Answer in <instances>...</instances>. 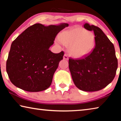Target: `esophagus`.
<instances>
[{"instance_id":"1","label":"esophagus","mask_w":121,"mask_h":121,"mask_svg":"<svg viewBox=\"0 0 121 121\" xmlns=\"http://www.w3.org/2000/svg\"><path fill=\"white\" fill-rule=\"evenodd\" d=\"M63 59H65V60H68L69 58H68V56H67V54H64V56H63Z\"/></svg>"}]
</instances>
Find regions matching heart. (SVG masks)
Wrapping results in <instances>:
<instances>
[{"mask_svg":"<svg viewBox=\"0 0 121 121\" xmlns=\"http://www.w3.org/2000/svg\"><path fill=\"white\" fill-rule=\"evenodd\" d=\"M58 44L69 46L70 54L76 58H80L89 53L95 45V38L91 32L83 28H77L61 33Z\"/></svg>","mask_w":121,"mask_h":121,"instance_id":"obj_1","label":"heart"}]
</instances>
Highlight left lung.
I'll use <instances>...</instances> for the list:
<instances>
[{
    "label": "left lung",
    "mask_w": 121,
    "mask_h": 121,
    "mask_svg": "<svg viewBox=\"0 0 121 121\" xmlns=\"http://www.w3.org/2000/svg\"><path fill=\"white\" fill-rule=\"evenodd\" d=\"M84 27L95 34V47L83 58L69 59V68L75 85L82 91H97L113 80L118 67L113 44L101 29L89 23Z\"/></svg>",
    "instance_id": "left-lung-1"
}]
</instances>
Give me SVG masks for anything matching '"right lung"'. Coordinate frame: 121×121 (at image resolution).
<instances>
[{
    "label": "right lung",
    "instance_id": "add662e5",
    "mask_svg": "<svg viewBox=\"0 0 121 121\" xmlns=\"http://www.w3.org/2000/svg\"><path fill=\"white\" fill-rule=\"evenodd\" d=\"M68 26L67 23L35 24L12 42L6 71L14 85L28 92L42 91L50 87L64 52L53 53L49 48L59 32Z\"/></svg>",
    "mask_w": 121,
    "mask_h": 121
}]
</instances>
